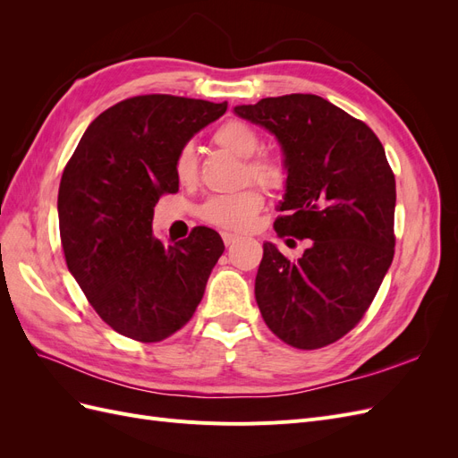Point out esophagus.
<instances>
[{"label": "esophagus", "mask_w": 458, "mask_h": 458, "mask_svg": "<svg viewBox=\"0 0 458 458\" xmlns=\"http://www.w3.org/2000/svg\"><path fill=\"white\" fill-rule=\"evenodd\" d=\"M221 239H224L225 246H231L233 242L239 241V234H234V233H221Z\"/></svg>", "instance_id": "1"}]
</instances>
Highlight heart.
Here are the masks:
<instances>
[{"label":"heart","instance_id":"obj_1","mask_svg":"<svg viewBox=\"0 0 458 458\" xmlns=\"http://www.w3.org/2000/svg\"><path fill=\"white\" fill-rule=\"evenodd\" d=\"M214 143L224 150L231 152L233 157L246 160V172L254 182L263 187H281L284 182V168L279 160L273 157H256L261 148V140L258 131L241 120H229L214 131ZM197 150L192 145H185L179 152L175 162V174L179 182H191L197 175ZM263 208V195L258 189H246L233 195H216L208 199L202 208L200 216L210 225L229 229V231H244L254 224L256 216Z\"/></svg>","mask_w":458,"mask_h":458}]
</instances>
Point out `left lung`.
<instances>
[{
    "instance_id": "1",
    "label": "left lung",
    "mask_w": 458,
    "mask_h": 458,
    "mask_svg": "<svg viewBox=\"0 0 458 458\" xmlns=\"http://www.w3.org/2000/svg\"><path fill=\"white\" fill-rule=\"evenodd\" d=\"M283 150V212L275 231L311 239L296 261L263 242L256 301L283 342L317 350L361 321L394 259L395 177L378 137L318 95L234 106Z\"/></svg>"
}]
</instances>
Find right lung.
<instances>
[{
    "mask_svg": "<svg viewBox=\"0 0 458 458\" xmlns=\"http://www.w3.org/2000/svg\"><path fill=\"white\" fill-rule=\"evenodd\" d=\"M227 101L140 95L97 116L68 160L59 187V229L68 271L118 335L160 342L187 325L225 246L195 227L164 244L155 206L177 192L175 162Z\"/></svg>",
    "mask_w": 458,
    "mask_h": 458,
    "instance_id": "add662e5",
    "label": "right lung"
}]
</instances>
